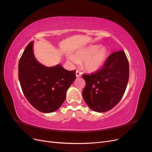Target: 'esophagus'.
Listing matches in <instances>:
<instances>
[{
  "label": "esophagus",
  "instance_id": "34e87169",
  "mask_svg": "<svg viewBox=\"0 0 152 152\" xmlns=\"http://www.w3.org/2000/svg\"><path fill=\"white\" fill-rule=\"evenodd\" d=\"M81 75H82V73L79 70H76V77H81Z\"/></svg>",
  "mask_w": 152,
  "mask_h": 152
}]
</instances>
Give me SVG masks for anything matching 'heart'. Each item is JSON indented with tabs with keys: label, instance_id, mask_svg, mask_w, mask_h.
I'll return each instance as SVG.
<instances>
[{
	"label": "heart",
	"instance_id": "obj_1",
	"mask_svg": "<svg viewBox=\"0 0 152 152\" xmlns=\"http://www.w3.org/2000/svg\"><path fill=\"white\" fill-rule=\"evenodd\" d=\"M108 56V50L104 47L92 45L78 50L73 56H69L68 59L76 64L83 61V66L87 71L94 72L103 66Z\"/></svg>",
	"mask_w": 152,
	"mask_h": 152
}]
</instances>
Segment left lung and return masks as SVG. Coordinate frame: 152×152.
I'll use <instances>...</instances> for the list:
<instances>
[{
    "mask_svg": "<svg viewBox=\"0 0 152 152\" xmlns=\"http://www.w3.org/2000/svg\"><path fill=\"white\" fill-rule=\"evenodd\" d=\"M129 77V65L123 50L112 53L99 70L83 74L86 86L82 96L94 111L105 112L120 102L125 93Z\"/></svg>",
    "mask_w": 152,
    "mask_h": 152,
    "instance_id": "obj_1",
    "label": "left lung"
}]
</instances>
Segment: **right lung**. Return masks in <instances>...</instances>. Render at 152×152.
Listing matches in <instances>:
<instances>
[{"label":"right lung","mask_w":152,"mask_h":152,"mask_svg":"<svg viewBox=\"0 0 152 152\" xmlns=\"http://www.w3.org/2000/svg\"><path fill=\"white\" fill-rule=\"evenodd\" d=\"M18 77L25 98L39 111H56L66 99V91L76 78L75 70L68 71L61 65H42L36 60L33 41L25 48L18 64Z\"/></svg>","instance_id":"right-lung-1"}]
</instances>
